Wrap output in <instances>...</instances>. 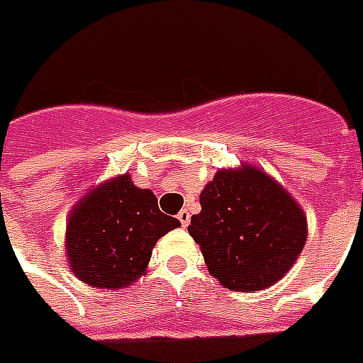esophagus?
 Segmentation results:
<instances>
[{"mask_svg": "<svg viewBox=\"0 0 363 363\" xmlns=\"http://www.w3.org/2000/svg\"><path fill=\"white\" fill-rule=\"evenodd\" d=\"M178 220L182 222V225H184V228H187V225H189V222H191V214H189V211H187V208H184V211L178 214Z\"/></svg>", "mask_w": 363, "mask_h": 363, "instance_id": "obj_1", "label": "esophagus"}]
</instances>
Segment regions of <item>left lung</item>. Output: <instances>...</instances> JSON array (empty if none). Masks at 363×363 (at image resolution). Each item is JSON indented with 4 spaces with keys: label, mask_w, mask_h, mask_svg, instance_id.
Segmentation results:
<instances>
[{
    "label": "left lung",
    "mask_w": 363,
    "mask_h": 363,
    "mask_svg": "<svg viewBox=\"0 0 363 363\" xmlns=\"http://www.w3.org/2000/svg\"><path fill=\"white\" fill-rule=\"evenodd\" d=\"M189 235L231 291H262L293 268L308 235L301 204L255 166L218 170L201 193Z\"/></svg>",
    "instance_id": "1"
}]
</instances>
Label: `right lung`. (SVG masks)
<instances>
[{"label": "right lung", "mask_w": 363, "mask_h": 363, "mask_svg": "<svg viewBox=\"0 0 363 363\" xmlns=\"http://www.w3.org/2000/svg\"><path fill=\"white\" fill-rule=\"evenodd\" d=\"M178 218L162 214L149 189L116 176L86 193L67 223L65 249L72 274L99 289L128 287L145 274L152 247Z\"/></svg>", "instance_id": "add662e5"}]
</instances>
